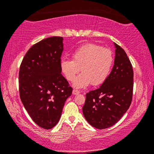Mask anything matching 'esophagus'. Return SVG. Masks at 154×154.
<instances>
[{
    "mask_svg": "<svg viewBox=\"0 0 154 154\" xmlns=\"http://www.w3.org/2000/svg\"><path fill=\"white\" fill-rule=\"evenodd\" d=\"M79 93H80L79 90H75V89H74V90H73V94H79Z\"/></svg>",
    "mask_w": 154,
    "mask_h": 154,
    "instance_id": "esophagus-1",
    "label": "esophagus"
}]
</instances>
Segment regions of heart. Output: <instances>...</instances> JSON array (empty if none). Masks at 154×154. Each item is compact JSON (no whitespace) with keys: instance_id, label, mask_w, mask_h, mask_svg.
<instances>
[{"instance_id":"obj_1","label":"heart","mask_w":154,"mask_h":154,"mask_svg":"<svg viewBox=\"0 0 154 154\" xmlns=\"http://www.w3.org/2000/svg\"><path fill=\"white\" fill-rule=\"evenodd\" d=\"M72 58L62 59L60 67L69 81H74L81 68L83 73L74 83L76 88H85L91 83L93 85L102 84L108 77L113 62L111 50L93 43L77 48Z\"/></svg>"}]
</instances>
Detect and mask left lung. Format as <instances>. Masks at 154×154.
<instances>
[{
	"mask_svg": "<svg viewBox=\"0 0 154 154\" xmlns=\"http://www.w3.org/2000/svg\"><path fill=\"white\" fill-rule=\"evenodd\" d=\"M115 44L116 57L112 71L100 88L86 94L83 113L94 128L105 129L114 125L131 104L133 70L125 50Z\"/></svg>",
	"mask_w": 154,
	"mask_h": 154,
	"instance_id": "obj_1",
	"label": "left lung"
}]
</instances>
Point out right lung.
<instances>
[{
  "mask_svg": "<svg viewBox=\"0 0 154 154\" xmlns=\"http://www.w3.org/2000/svg\"><path fill=\"white\" fill-rule=\"evenodd\" d=\"M63 38L53 36L28 50L19 72L20 97L31 119L39 127L51 129L60 121L73 88L62 75Z\"/></svg>",
  "mask_w": 154,
  "mask_h": 154,
  "instance_id": "1",
  "label": "right lung"
}]
</instances>
